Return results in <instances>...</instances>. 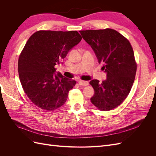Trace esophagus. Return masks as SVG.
<instances>
[{
	"mask_svg": "<svg viewBox=\"0 0 156 156\" xmlns=\"http://www.w3.org/2000/svg\"><path fill=\"white\" fill-rule=\"evenodd\" d=\"M79 84L80 86H87L88 85V82L80 80V81H79Z\"/></svg>",
	"mask_w": 156,
	"mask_h": 156,
	"instance_id": "obj_1",
	"label": "esophagus"
}]
</instances>
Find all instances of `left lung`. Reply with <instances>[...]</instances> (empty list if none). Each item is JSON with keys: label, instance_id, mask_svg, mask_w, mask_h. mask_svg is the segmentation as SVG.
Masks as SVG:
<instances>
[{"label": "left lung", "instance_id": "obj_1", "mask_svg": "<svg viewBox=\"0 0 156 156\" xmlns=\"http://www.w3.org/2000/svg\"><path fill=\"white\" fill-rule=\"evenodd\" d=\"M80 33L95 53L107 79H93L90 101L99 110L107 111L119 107L128 96L135 77L136 63L129 40L111 29L81 30Z\"/></svg>", "mask_w": 156, "mask_h": 156}]
</instances>
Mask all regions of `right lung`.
<instances>
[{"label":"right lung","instance_id":"1","mask_svg":"<svg viewBox=\"0 0 156 156\" xmlns=\"http://www.w3.org/2000/svg\"><path fill=\"white\" fill-rule=\"evenodd\" d=\"M82 39L76 30H39L28 40L18 60V72L26 95L41 109L62 106L76 81L55 74L56 64Z\"/></svg>","mask_w":156,"mask_h":156}]
</instances>
